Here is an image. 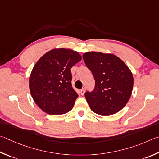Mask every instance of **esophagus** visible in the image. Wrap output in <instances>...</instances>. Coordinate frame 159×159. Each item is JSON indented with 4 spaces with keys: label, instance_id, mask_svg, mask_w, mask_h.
Instances as JSON below:
<instances>
[{
    "label": "esophagus",
    "instance_id": "34e87169",
    "mask_svg": "<svg viewBox=\"0 0 159 159\" xmlns=\"http://www.w3.org/2000/svg\"><path fill=\"white\" fill-rule=\"evenodd\" d=\"M84 93H85V88H83L81 90H80V94L83 96L84 94Z\"/></svg>",
    "mask_w": 159,
    "mask_h": 159
}]
</instances>
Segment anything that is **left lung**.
Wrapping results in <instances>:
<instances>
[{
	"instance_id": "left-lung-1",
	"label": "left lung",
	"mask_w": 159,
	"mask_h": 159,
	"mask_svg": "<svg viewBox=\"0 0 159 159\" xmlns=\"http://www.w3.org/2000/svg\"><path fill=\"white\" fill-rule=\"evenodd\" d=\"M83 59L96 82L93 91L84 94L91 110L101 115L118 112L131 96V71L121 58L112 54L87 52L83 54Z\"/></svg>"
}]
</instances>
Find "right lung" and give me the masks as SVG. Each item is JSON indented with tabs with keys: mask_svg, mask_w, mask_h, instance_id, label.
<instances>
[{
	"mask_svg": "<svg viewBox=\"0 0 159 159\" xmlns=\"http://www.w3.org/2000/svg\"><path fill=\"white\" fill-rule=\"evenodd\" d=\"M82 57L70 49H54L44 54L29 77L33 101L49 115H59L72 110L78 94L72 87L71 68Z\"/></svg>",
	"mask_w": 159,
	"mask_h": 159,
	"instance_id": "right-lung-1",
	"label": "right lung"
}]
</instances>
